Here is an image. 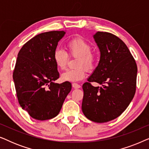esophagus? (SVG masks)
Returning a JSON list of instances; mask_svg holds the SVG:
<instances>
[{"mask_svg":"<svg viewBox=\"0 0 149 149\" xmlns=\"http://www.w3.org/2000/svg\"><path fill=\"white\" fill-rule=\"evenodd\" d=\"M72 85L73 88H74V89H79V88H80V87H81L80 85L77 84V83H72Z\"/></svg>","mask_w":149,"mask_h":149,"instance_id":"esophagus-1","label":"esophagus"}]
</instances>
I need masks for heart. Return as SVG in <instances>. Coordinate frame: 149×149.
<instances>
[{"label": "heart", "mask_w": 149, "mask_h": 149, "mask_svg": "<svg viewBox=\"0 0 149 149\" xmlns=\"http://www.w3.org/2000/svg\"><path fill=\"white\" fill-rule=\"evenodd\" d=\"M68 55L70 57H77L76 66L79 68L68 69L61 75L64 81L77 82L82 80L85 77V69L91 70L94 68L97 57L94 53L91 52V44L81 37L74 38L69 40L66 45ZM68 55L64 50L56 49L53 55V60L57 68L64 70L68 61Z\"/></svg>", "instance_id": "obj_1"}]
</instances>
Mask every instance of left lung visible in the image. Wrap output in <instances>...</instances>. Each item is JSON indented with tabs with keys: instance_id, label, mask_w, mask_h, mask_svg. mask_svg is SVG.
Wrapping results in <instances>:
<instances>
[{
	"instance_id": "8db88e82",
	"label": "left lung",
	"mask_w": 149,
	"mask_h": 149,
	"mask_svg": "<svg viewBox=\"0 0 149 149\" xmlns=\"http://www.w3.org/2000/svg\"><path fill=\"white\" fill-rule=\"evenodd\" d=\"M100 52L99 64L83 85L82 111L87 119L105 123L123 113L135 95L137 65L129 49L117 36L107 32L93 35ZM95 82L102 85L94 87Z\"/></svg>"
}]
</instances>
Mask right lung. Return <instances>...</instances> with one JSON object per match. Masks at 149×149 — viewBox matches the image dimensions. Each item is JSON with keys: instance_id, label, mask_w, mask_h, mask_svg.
Instances as JSON below:
<instances>
[{"instance_id": "obj_1", "label": "right lung", "mask_w": 149, "mask_h": 149, "mask_svg": "<svg viewBox=\"0 0 149 149\" xmlns=\"http://www.w3.org/2000/svg\"><path fill=\"white\" fill-rule=\"evenodd\" d=\"M64 31L39 34L25 43L18 53L13 73L20 106L30 117L44 121L56 117L72 85L54 83L60 74L53 60Z\"/></svg>"}]
</instances>
